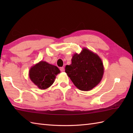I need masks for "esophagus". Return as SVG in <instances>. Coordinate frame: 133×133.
<instances>
[{"label": "esophagus", "instance_id": "esophagus-1", "mask_svg": "<svg viewBox=\"0 0 133 133\" xmlns=\"http://www.w3.org/2000/svg\"><path fill=\"white\" fill-rule=\"evenodd\" d=\"M60 70L61 71H64V67H60Z\"/></svg>", "mask_w": 133, "mask_h": 133}]
</instances>
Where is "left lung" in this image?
I'll use <instances>...</instances> for the list:
<instances>
[{"instance_id":"obj_1","label":"left lung","mask_w":133,"mask_h":133,"mask_svg":"<svg viewBox=\"0 0 133 133\" xmlns=\"http://www.w3.org/2000/svg\"><path fill=\"white\" fill-rule=\"evenodd\" d=\"M71 62V64L65 67V72L78 89L89 91L100 82L103 74V65L97 54L83 49L80 54L74 55Z\"/></svg>"}]
</instances>
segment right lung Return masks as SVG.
<instances>
[{"instance_id":"right-lung-1","label":"right lung","mask_w":133,"mask_h":133,"mask_svg":"<svg viewBox=\"0 0 133 133\" xmlns=\"http://www.w3.org/2000/svg\"><path fill=\"white\" fill-rule=\"evenodd\" d=\"M60 70L55 66L41 61L31 68L30 78L39 89H46L52 84Z\"/></svg>"}]
</instances>
